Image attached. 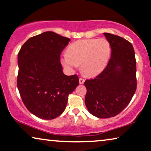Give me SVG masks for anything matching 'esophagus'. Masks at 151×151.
I'll return each instance as SVG.
<instances>
[{
    "mask_svg": "<svg viewBox=\"0 0 151 151\" xmlns=\"http://www.w3.org/2000/svg\"><path fill=\"white\" fill-rule=\"evenodd\" d=\"M84 82H85V79H83V78H79V83L83 84Z\"/></svg>",
    "mask_w": 151,
    "mask_h": 151,
    "instance_id": "34e87169",
    "label": "esophagus"
}]
</instances>
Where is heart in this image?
I'll list each match as a JSON object with an SVG mask.
<instances>
[{"label": "heart", "instance_id": "obj_1", "mask_svg": "<svg viewBox=\"0 0 151 151\" xmlns=\"http://www.w3.org/2000/svg\"><path fill=\"white\" fill-rule=\"evenodd\" d=\"M110 52V43L105 39L79 40L70 45L61 61L68 70L72 71L81 65L84 74L95 76L107 65Z\"/></svg>", "mask_w": 151, "mask_h": 151}]
</instances>
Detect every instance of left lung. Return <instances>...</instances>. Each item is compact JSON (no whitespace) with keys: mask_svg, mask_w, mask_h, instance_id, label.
<instances>
[{"mask_svg":"<svg viewBox=\"0 0 151 151\" xmlns=\"http://www.w3.org/2000/svg\"><path fill=\"white\" fill-rule=\"evenodd\" d=\"M111 47L105 69L94 79L86 80L85 104L98 118L117 115L131 101L136 91V60L132 45L127 40L104 33Z\"/></svg>","mask_w":151,"mask_h":151,"instance_id":"8db88e82","label":"left lung"}]
</instances>
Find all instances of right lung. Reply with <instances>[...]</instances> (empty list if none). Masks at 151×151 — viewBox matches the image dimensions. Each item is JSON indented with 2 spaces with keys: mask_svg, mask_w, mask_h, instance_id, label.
I'll list each match as a JSON object with an SVG mask.
<instances>
[{
  "mask_svg": "<svg viewBox=\"0 0 151 151\" xmlns=\"http://www.w3.org/2000/svg\"><path fill=\"white\" fill-rule=\"evenodd\" d=\"M70 41L53 32L27 40L18 54L17 86L30 112L43 119L63 113L68 95L79 86L77 75L63 74L60 55Z\"/></svg>",
  "mask_w": 151,
  "mask_h": 151,
  "instance_id": "right-lung-1",
  "label": "right lung"
}]
</instances>
